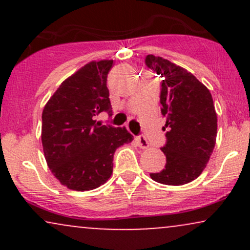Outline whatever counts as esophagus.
Returning <instances> with one entry per match:
<instances>
[{"label":"esophagus","instance_id":"esophagus-1","mask_svg":"<svg viewBox=\"0 0 250 250\" xmlns=\"http://www.w3.org/2000/svg\"><path fill=\"white\" fill-rule=\"evenodd\" d=\"M135 141H136L137 145H139L140 148L142 149H148L149 148V143L147 140H146L145 136H137L136 139H135Z\"/></svg>","mask_w":250,"mask_h":250}]
</instances>
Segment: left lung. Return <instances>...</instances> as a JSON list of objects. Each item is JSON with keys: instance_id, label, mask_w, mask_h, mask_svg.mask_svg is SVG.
I'll use <instances>...</instances> for the list:
<instances>
[{"instance_id": "8db88e82", "label": "left lung", "mask_w": 250, "mask_h": 250, "mask_svg": "<svg viewBox=\"0 0 250 250\" xmlns=\"http://www.w3.org/2000/svg\"><path fill=\"white\" fill-rule=\"evenodd\" d=\"M146 64L163 77L160 102L168 128L162 148L167 162L150 177L162 185H186L200 176L213 154L217 135L213 97L193 74L163 57L148 55Z\"/></svg>"}]
</instances>
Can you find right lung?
I'll use <instances>...</instances> for the list:
<instances>
[{"label":"right lung","instance_id":"1","mask_svg":"<svg viewBox=\"0 0 250 250\" xmlns=\"http://www.w3.org/2000/svg\"><path fill=\"white\" fill-rule=\"evenodd\" d=\"M113 60L91 61L61 83L42 111V146L54 176L71 190H93L113 174L114 153L133 141L125 127L94 120L111 114L107 76Z\"/></svg>","mask_w":250,"mask_h":250}]
</instances>
